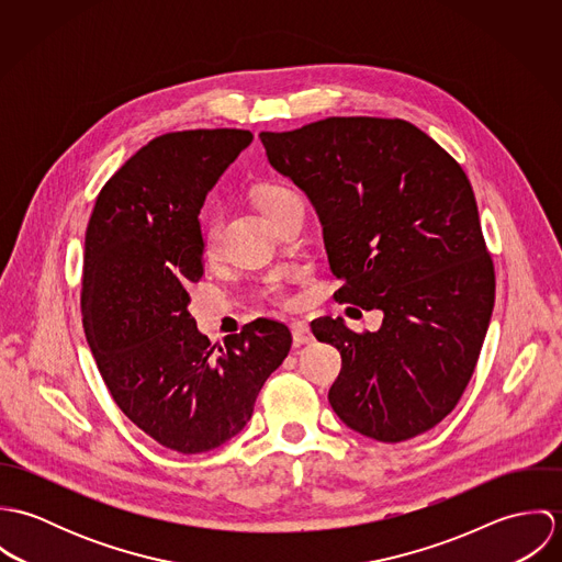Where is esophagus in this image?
Listing matches in <instances>:
<instances>
[{"instance_id": "1", "label": "esophagus", "mask_w": 562, "mask_h": 562, "mask_svg": "<svg viewBox=\"0 0 562 562\" xmlns=\"http://www.w3.org/2000/svg\"><path fill=\"white\" fill-rule=\"evenodd\" d=\"M292 339H294V346L312 344V341H314V335H312L310 324H305V322H294V324H292Z\"/></svg>"}]
</instances>
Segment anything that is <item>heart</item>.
<instances>
[{
  "mask_svg": "<svg viewBox=\"0 0 562 562\" xmlns=\"http://www.w3.org/2000/svg\"><path fill=\"white\" fill-rule=\"evenodd\" d=\"M288 192H292V190H288V188H283V186H263V188L259 190V194H257V205H259V210L263 212L268 205H272L277 199H281V196L288 194ZM203 240H205L207 246H212L214 240H216V221H214V218H207V221H205ZM268 292H270V296L281 299V292H279L277 285H272Z\"/></svg>",
  "mask_w": 562,
  "mask_h": 562,
  "instance_id": "b5f03b06",
  "label": "heart"
}]
</instances>
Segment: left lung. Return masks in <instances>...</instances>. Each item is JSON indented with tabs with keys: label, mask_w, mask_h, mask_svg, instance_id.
<instances>
[{
	"label": "left lung",
	"mask_w": 562,
	"mask_h": 562,
	"mask_svg": "<svg viewBox=\"0 0 562 562\" xmlns=\"http://www.w3.org/2000/svg\"><path fill=\"white\" fill-rule=\"evenodd\" d=\"M259 138L318 212L341 281L333 299L383 312L376 333L312 322L316 339L341 355L333 411L385 443L430 430L461 401L495 301L465 170L402 119L330 116Z\"/></svg>",
	"instance_id": "1"
}]
</instances>
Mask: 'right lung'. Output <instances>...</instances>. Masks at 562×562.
Returning a JSON list of instances; mask_svg holds the SVG:
<instances>
[{
  "mask_svg": "<svg viewBox=\"0 0 562 562\" xmlns=\"http://www.w3.org/2000/svg\"><path fill=\"white\" fill-rule=\"evenodd\" d=\"M246 130H188L154 138L101 188L83 241L81 322L119 408L160 446L210 452L236 437L292 333L257 318L210 346L188 312L203 279L199 212Z\"/></svg>",
  "mask_w": 562,
  "mask_h": 562,
  "instance_id": "right-lung-1",
  "label": "right lung"
}]
</instances>
